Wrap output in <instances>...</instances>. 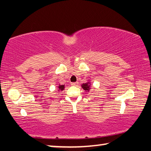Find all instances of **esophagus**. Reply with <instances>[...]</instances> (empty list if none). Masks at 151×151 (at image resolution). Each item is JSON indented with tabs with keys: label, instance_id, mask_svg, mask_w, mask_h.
<instances>
[{
	"label": "esophagus",
	"instance_id": "esophagus-1",
	"mask_svg": "<svg viewBox=\"0 0 151 151\" xmlns=\"http://www.w3.org/2000/svg\"><path fill=\"white\" fill-rule=\"evenodd\" d=\"M78 82H76V83H71V85L72 86H78Z\"/></svg>",
	"mask_w": 151,
	"mask_h": 151
}]
</instances>
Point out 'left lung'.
<instances>
[{
    "label": "left lung",
    "instance_id": "obj_1",
    "mask_svg": "<svg viewBox=\"0 0 151 151\" xmlns=\"http://www.w3.org/2000/svg\"><path fill=\"white\" fill-rule=\"evenodd\" d=\"M91 81H88L86 83H83L81 85V87L83 88V89L86 92H89V91L91 90Z\"/></svg>",
    "mask_w": 151,
    "mask_h": 151
}]
</instances>
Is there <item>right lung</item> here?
Here are the masks:
<instances>
[{
  "mask_svg": "<svg viewBox=\"0 0 151 151\" xmlns=\"http://www.w3.org/2000/svg\"><path fill=\"white\" fill-rule=\"evenodd\" d=\"M57 88H58V91H63L65 88V85H60L59 84V85H58Z\"/></svg>",
  "mask_w": 151,
  "mask_h": 151,
  "instance_id": "right-lung-1",
  "label": "right lung"
}]
</instances>
